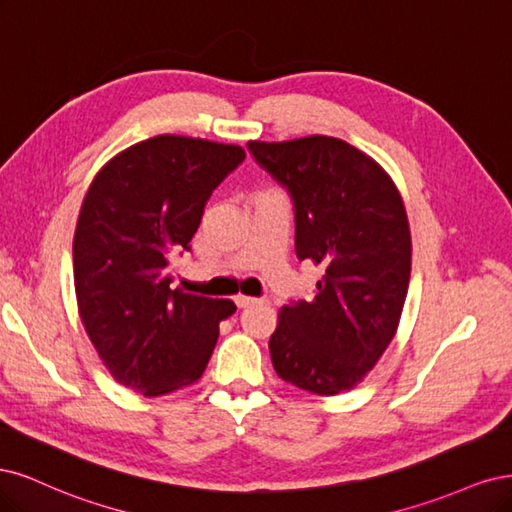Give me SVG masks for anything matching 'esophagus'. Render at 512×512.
Segmentation results:
<instances>
[{
  "label": "esophagus",
  "instance_id": "esophagus-1",
  "mask_svg": "<svg viewBox=\"0 0 512 512\" xmlns=\"http://www.w3.org/2000/svg\"><path fill=\"white\" fill-rule=\"evenodd\" d=\"M234 302H236L238 308H249V306L257 304V300H255V298H249V295H236Z\"/></svg>",
  "mask_w": 512,
  "mask_h": 512
}]
</instances>
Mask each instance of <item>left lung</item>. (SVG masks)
<instances>
[{
  "label": "left lung",
  "instance_id": "obj_1",
  "mask_svg": "<svg viewBox=\"0 0 512 512\" xmlns=\"http://www.w3.org/2000/svg\"><path fill=\"white\" fill-rule=\"evenodd\" d=\"M295 210V255L323 270L315 298L283 306L268 346L283 381L317 395L361 383L398 329L410 229L389 174L344 140L249 142Z\"/></svg>",
  "mask_w": 512,
  "mask_h": 512
}]
</instances>
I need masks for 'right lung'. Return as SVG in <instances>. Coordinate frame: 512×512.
<instances>
[{
  "label": "right lung",
  "instance_id": "add662e5",
  "mask_svg": "<svg viewBox=\"0 0 512 512\" xmlns=\"http://www.w3.org/2000/svg\"><path fill=\"white\" fill-rule=\"evenodd\" d=\"M244 148L155 136L112 157L91 183L74 234L82 325L117 381L146 398L200 378L232 300L172 289V257L191 251L204 206Z\"/></svg>",
  "mask_w": 512,
  "mask_h": 512
}]
</instances>
